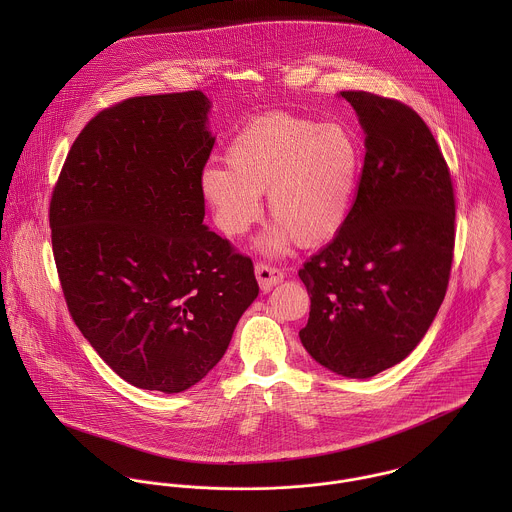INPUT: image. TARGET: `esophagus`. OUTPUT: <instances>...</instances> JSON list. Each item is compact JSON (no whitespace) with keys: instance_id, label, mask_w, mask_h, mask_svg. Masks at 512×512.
<instances>
[{"instance_id":"34e87169","label":"esophagus","mask_w":512,"mask_h":512,"mask_svg":"<svg viewBox=\"0 0 512 512\" xmlns=\"http://www.w3.org/2000/svg\"><path fill=\"white\" fill-rule=\"evenodd\" d=\"M256 278H258V284L264 292L272 290L276 284H280L284 280V272L272 264H256Z\"/></svg>"}]
</instances>
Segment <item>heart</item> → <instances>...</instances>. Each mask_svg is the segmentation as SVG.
Instances as JSON below:
<instances>
[{
    "mask_svg": "<svg viewBox=\"0 0 512 512\" xmlns=\"http://www.w3.org/2000/svg\"><path fill=\"white\" fill-rule=\"evenodd\" d=\"M226 167L207 165L201 193L226 236H242L260 219V193L280 228L268 248L333 238L349 219L363 155L353 130L339 122L272 110L248 120L228 142Z\"/></svg>",
    "mask_w": 512,
    "mask_h": 512,
    "instance_id": "heart-1",
    "label": "heart"
}]
</instances>
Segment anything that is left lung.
I'll use <instances>...</instances> for the list:
<instances>
[{
	"label": "left lung",
	"instance_id": "left-lung-1",
	"mask_svg": "<svg viewBox=\"0 0 512 512\" xmlns=\"http://www.w3.org/2000/svg\"><path fill=\"white\" fill-rule=\"evenodd\" d=\"M341 96L365 130L349 219L297 272L311 307L299 331L319 365L368 378L404 361L447 292L455 246L449 167L408 104L365 90Z\"/></svg>",
	"mask_w": 512,
	"mask_h": 512
}]
</instances>
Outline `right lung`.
Returning a JSON list of instances; mask_svg holds the SVG:
<instances>
[{"mask_svg":"<svg viewBox=\"0 0 512 512\" xmlns=\"http://www.w3.org/2000/svg\"><path fill=\"white\" fill-rule=\"evenodd\" d=\"M209 108L201 90L104 108L51 195L69 313L102 361L144 390L175 394L205 378L258 295L250 256L203 224Z\"/></svg>","mask_w":512,"mask_h":512,"instance_id":"right-lung-1","label":"right lung"}]
</instances>
